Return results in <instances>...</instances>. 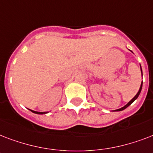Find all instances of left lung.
Here are the masks:
<instances>
[{"mask_svg":"<svg viewBox=\"0 0 153 153\" xmlns=\"http://www.w3.org/2000/svg\"><path fill=\"white\" fill-rule=\"evenodd\" d=\"M140 71H141V73H142V70H141V67H140ZM141 89H142V82H141L140 87V89H139V91H138L137 94H136V95L134 96V98H133V99H132V100H131V101H129V102H128V103H127V104H126V105H125V106L121 107V108H120V109H116V110H114V111H121V110H124V109H126V108H127V107H128V105H130L132 104V103H133V102H134V101H135L136 99H137V98H138V96L140 95V91H141Z\"/></svg>","mask_w":153,"mask_h":153,"instance_id":"8db88e82","label":"left lung"}]
</instances>
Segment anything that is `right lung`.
Masks as SVG:
<instances>
[{
	"instance_id": "right-lung-1",
	"label": "right lung",
	"mask_w": 153,
	"mask_h": 153,
	"mask_svg": "<svg viewBox=\"0 0 153 153\" xmlns=\"http://www.w3.org/2000/svg\"><path fill=\"white\" fill-rule=\"evenodd\" d=\"M32 113H34V114H47L46 112H37V111H34V110H32V109H30Z\"/></svg>"
}]
</instances>
